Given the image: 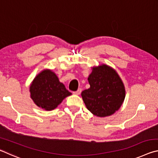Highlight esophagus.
I'll list each match as a JSON object with an SVG mask.
<instances>
[{
  "label": "esophagus",
  "mask_w": 158,
  "mask_h": 158,
  "mask_svg": "<svg viewBox=\"0 0 158 158\" xmlns=\"http://www.w3.org/2000/svg\"><path fill=\"white\" fill-rule=\"evenodd\" d=\"M74 94H76V95H79L80 93H81V89H78V90H77V91L74 92Z\"/></svg>",
  "instance_id": "obj_1"
}]
</instances>
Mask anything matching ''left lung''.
I'll use <instances>...</instances> for the list:
<instances>
[{"label": "left lung", "mask_w": 158, "mask_h": 158, "mask_svg": "<svg viewBox=\"0 0 158 158\" xmlns=\"http://www.w3.org/2000/svg\"><path fill=\"white\" fill-rule=\"evenodd\" d=\"M90 88L81 93L87 109L95 116H111L121 107L125 90L122 80L114 69L102 65L93 68L89 78Z\"/></svg>", "instance_id": "obj_1"}]
</instances>
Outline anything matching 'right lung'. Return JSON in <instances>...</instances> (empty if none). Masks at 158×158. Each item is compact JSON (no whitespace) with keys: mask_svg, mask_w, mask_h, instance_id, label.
Segmentation results:
<instances>
[{"mask_svg":"<svg viewBox=\"0 0 158 158\" xmlns=\"http://www.w3.org/2000/svg\"><path fill=\"white\" fill-rule=\"evenodd\" d=\"M31 97L39 107L53 110L64 98L72 95L52 71L46 69L34 79L30 86Z\"/></svg>","mask_w":158,"mask_h":158,"instance_id":"obj_1","label":"right lung"}]
</instances>
